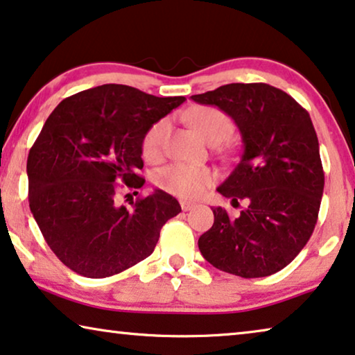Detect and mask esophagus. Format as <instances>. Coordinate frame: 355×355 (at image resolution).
I'll return each mask as SVG.
<instances>
[{"label":"esophagus","mask_w":355,"mask_h":355,"mask_svg":"<svg viewBox=\"0 0 355 355\" xmlns=\"http://www.w3.org/2000/svg\"><path fill=\"white\" fill-rule=\"evenodd\" d=\"M181 208L182 211H190V209L195 208V203L187 202V200H181Z\"/></svg>","instance_id":"34e87169"}]
</instances>
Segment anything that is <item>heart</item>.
Masks as SVG:
<instances>
[{
    "instance_id": "heart-1",
    "label": "heart",
    "mask_w": 355,
    "mask_h": 355,
    "mask_svg": "<svg viewBox=\"0 0 355 355\" xmlns=\"http://www.w3.org/2000/svg\"><path fill=\"white\" fill-rule=\"evenodd\" d=\"M190 125L205 141L223 142L230 132V120L227 115L213 107H198L190 116ZM166 121L160 120L150 126L142 141V153L147 160L155 162L162 157L163 137L166 132ZM216 174L207 166L171 163L162 168L155 176V184L165 192L181 198H198L214 182Z\"/></svg>"
}]
</instances>
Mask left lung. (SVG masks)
I'll list each match as a JSON object with an SVG mask.
<instances>
[{"instance_id":"8db88e82","label":"left lung","mask_w":355,"mask_h":355,"mask_svg":"<svg viewBox=\"0 0 355 355\" xmlns=\"http://www.w3.org/2000/svg\"><path fill=\"white\" fill-rule=\"evenodd\" d=\"M216 105L239 126L243 153L218 187L225 198L245 200L230 218L213 208L214 224L198 239L216 269L256 279L275 274L304 248L320 209L323 168L318 139L306 109L266 83H230L192 96Z\"/></svg>"}]
</instances>
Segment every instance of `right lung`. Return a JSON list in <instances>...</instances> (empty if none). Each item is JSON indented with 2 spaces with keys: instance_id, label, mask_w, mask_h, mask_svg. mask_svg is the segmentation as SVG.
Listing matches in <instances>:
<instances>
[{
  "instance_id": "add662e5",
  "label": "right lung",
  "mask_w": 355,
  "mask_h": 355,
  "mask_svg": "<svg viewBox=\"0 0 355 355\" xmlns=\"http://www.w3.org/2000/svg\"><path fill=\"white\" fill-rule=\"evenodd\" d=\"M184 101L102 85L67 97L46 120L28 153V203L69 269L89 279L120 274L150 256L163 225L181 213L163 190L137 197L131 208L116 195L144 186V136Z\"/></svg>"
}]
</instances>
